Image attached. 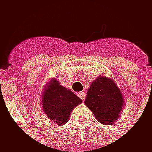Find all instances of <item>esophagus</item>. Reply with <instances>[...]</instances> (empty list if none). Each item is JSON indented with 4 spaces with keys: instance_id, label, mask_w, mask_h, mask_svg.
Wrapping results in <instances>:
<instances>
[{
    "instance_id": "1",
    "label": "esophagus",
    "mask_w": 152,
    "mask_h": 152,
    "mask_svg": "<svg viewBox=\"0 0 152 152\" xmlns=\"http://www.w3.org/2000/svg\"><path fill=\"white\" fill-rule=\"evenodd\" d=\"M85 95H86V94L83 92V91H82V92L78 93V96L80 97V99L83 100V101H84V99H85Z\"/></svg>"
}]
</instances>
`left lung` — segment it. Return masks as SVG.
<instances>
[{
    "label": "left lung",
    "instance_id": "left-lung-1",
    "mask_svg": "<svg viewBox=\"0 0 152 152\" xmlns=\"http://www.w3.org/2000/svg\"><path fill=\"white\" fill-rule=\"evenodd\" d=\"M84 104L99 123L110 126L120 119L125 101L114 79L99 76L88 88Z\"/></svg>",
    "mask_w": 152,
    "mask_h": 152
}]
</instances>
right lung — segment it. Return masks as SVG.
Here are the masks:
<instances>
[{"instance_id": "add662e5", "label": "right lung", "mask_w": 152, "mask_h": 152, "mask_svg": "<svg viewBox=\"0 0 152 152\" xmlns=\"http://www.w3.org/2000/svg\"><path fill=\"white\" fill-rule=\"evenodd\" d=\"M41 102L48 118L57 126H62L69 121L70 113L82 103V99L53 78L44 86Z\"/></svg>"}]
</instances>
